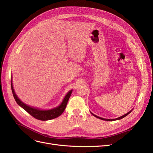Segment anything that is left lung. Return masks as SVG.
I'll return each instance as SVG.
<instances>
[{
  "label": "left lung",
  "mask_w": 153,
  "mask_h": 153,
  "mask_svg": "<svg viewBox=\"0 0 153 153\" xmlns=\"http://www.w3.org/2000/svg\"><path fill=\"white\" fill-rule=\"evenodd\" d=\"M132 111V110H130L129 111V112H128L127 114H124V115H122V116H121V117H118V118H116V119H104V118H101V117H98V116H97V115H94V114H92V113H91L92 114V115H93L94 117H97V118H98V119H101V120H104V121H116V120H119V119H123V118H124V117H126V115H128L129 113H131V112Z\"/></svg>",
  "instance_id": "8db88e82"
}]
</instances>
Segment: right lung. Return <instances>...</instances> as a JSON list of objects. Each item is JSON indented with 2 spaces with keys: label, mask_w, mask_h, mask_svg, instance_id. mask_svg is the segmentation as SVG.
Here are the masks:
<instances>
[{
  "label": "right lung",
  "mask_w": 153,
  "mask_h": 153,
  "mask_svg": "<svg viewBox=\"0 0 153 153\" xmlns=\"http://www.w3.org/2000/svg\"><path fill=\"white\" fill-rule=\"evenodd\" d=\"M11 85L13 95L17 104L24 108L26 112H28L30 115H31L32 117H34L37 119L41 120V121H47V120L53 119L60 116V115L63 113L64 110H65L69 97H70L71 92L73 91V90H71L68 92V94L66 95L65 97H64V98L61 104L59 106H57V107L54 108L53 109H50V110H39L38 108H36L31 107V106L25 104L24 103H23L22 101L18 98V96L15 94V91H14V89H13L12 79L11 81Z\"/></svg>",
  "instance_id": "1"
}]
</instances>
